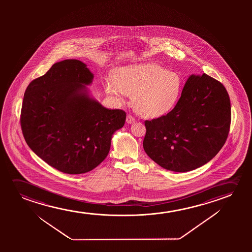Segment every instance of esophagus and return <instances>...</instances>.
<instances>
[{
    "instance_id": "1",
    "label": "esophagus",
    "mask_w": 252,
    "mask_h": 252,
    "mask_svg": "<svg viewBox=\"0 0 252 252\" xmlns=\"http://www.w3.org/2000/svg\"><path fill=\"white\" fill-rule=\"evenodd\" d=\"M126 122H127L128 124L134 123L135 118L132 115H131V114H128L127 116H126Z\"/></svg>"
}]
</instances>
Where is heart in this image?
<instances>
[{
    "instance_id": "heart-1",
    "label": "heart",
    "mask_w": 252,
    "mask_h": 252,
    "mask_svg": "<svg viewBox=\"0 0 252 252\" xmlns=\"http://www.w3.org/2000/svg\"><path fill=\"white\" fill-rule=\"evenodd\" d=\"M182 78L176 72L156 63L126 66L107 81L105 90L112 96L123 99L133 94V104L145 117H160L175 107L182 90Z\"/></svg>"
}]
</instances>
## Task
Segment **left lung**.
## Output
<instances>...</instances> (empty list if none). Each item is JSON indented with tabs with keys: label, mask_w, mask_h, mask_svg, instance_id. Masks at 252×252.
<instances>
[{
	"label": "left lung",
	"mask_w": 252,
	"mask_h": 252,
	"mask_svg": "<svg viewBox=\"0 0 252 252\" xmlns=\"http://www.w3.org/2000/svg\"><path fill=\"white\" fill-rule=\"evenodd\" d=\"M231 102L219 81L191 75L175 107L145 121L143 146L163 169L187 172L206 164L220 151L231 126Z\"/></svg>",
	"instance_id": "obj_1"
}]
</instances>
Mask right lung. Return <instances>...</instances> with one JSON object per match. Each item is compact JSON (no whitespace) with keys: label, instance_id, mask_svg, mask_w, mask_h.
<instances>
[{"label":"right lung","instance_id":"right-lung-1","mask_svg":"<svg viewBox=\"0 0 252 252\" xmlns=\"http://www.w3.org/2000/svg\"><path fill=\"white\" fill-rule=\"evenodd\" d=\"M94 75L83 62L56 63L29 83L21 107V126L32 151L61 172H89L107 158L111 138L123 127L121 109H107L90 97Z\"/></svg>","mask_w":252,"mask_h":252}]
</instances>
